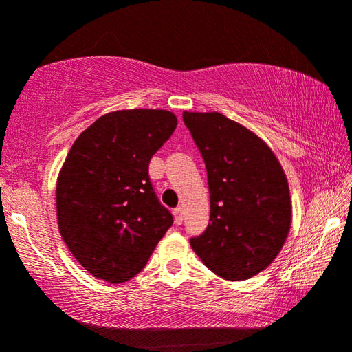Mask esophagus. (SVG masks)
I'll return each instance as SVG.
<instances>
[{
	"mask_svg": "<svg viewBox=\"0 0 352 352\" xmlns=\"http://www.w3.org/2000/svg\"><path fill=\"white\" fill-rule=\"evenodd\" d=\"M173 215H175V221L177 225H181L182 221H184V209L179 206V208H176L175 210H173Z\"/></svg>",
	"mask_w": 352,
	"mask_h": 352,
	"instance_id": "esophagus-1",
	"label": "esophagus"
}]
</instances>
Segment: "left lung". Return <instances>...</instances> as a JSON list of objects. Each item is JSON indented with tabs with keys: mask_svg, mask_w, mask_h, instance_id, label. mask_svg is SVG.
<instances>
[{
	"mask_svg": "<svg viewBox=\"0 0 352 352\" xmlns=\"http://www.w3.org/2000/svg\"><path fill=\"white\" fill-rule=\"evenodd\" d=\"M208 170L210 217L192 237L204 266L225 280H247L270 266L291 228L288 179L272 149L217 111H184Z\"/></svg>",
	"mask_w": 352,
	"mask_h": 352,
	"instance_id": "1",
	"label": "left lung"
}]
</instances>
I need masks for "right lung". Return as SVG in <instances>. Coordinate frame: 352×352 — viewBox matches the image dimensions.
Returning a JSON list of instances; mask_svg holds the SVG:
<instances>
[{
	"mask_svg": "<svg viewBox=\"0 0 352 352\" xmlns=\"http://www.w3.org/2000/svg\"><path fill=\"white\" fill-rule=\"evenodd\" d=\"M176 126L166 110H118L91 124L70 148L56 181L58 228L94 277L131 280L171 226L148 166Z\"/></svg>",
	"mask_w": 352,
	"mask_h": 352,
	"instance_id": "add662e5",
	"label": "right lung"
}]
</instances>
